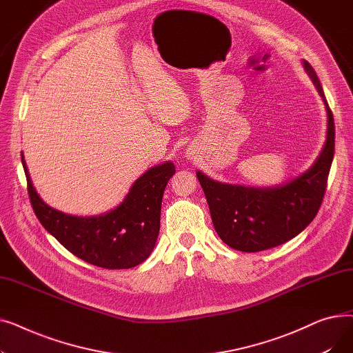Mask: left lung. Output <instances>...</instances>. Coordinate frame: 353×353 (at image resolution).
Masks as SVG:
<instances>
[{"instance_id": "1", "label": "left lung", "mask_w": 353, "mask_h": 353, "mask_svg": "<svg viewBox=\"0 0 353 353\" xmlns=\"http://www.w3.org/2000/svg\"><path fill=\"white\" fill-rule=\"evenodd\" d=\"M303 67L326 105L327 134L322 152L307 172L283 186L254 189L214 181L197 172L214 229L223 242L240 252H261L298 236L318 214L335 153V121L316 72Z\"/></svg>"}]
</instances>
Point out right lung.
I'll list each match as a JSON object with an SVG mask.
<instances>
[{"instance_id":"add662e5","label":"right lung","mask_w":353,"mask_h":353,"mask_svg":"<svg viewBox=\"0 0 353 353\" xmlns=\"http://www.w3.org/2000/svg\"><path fill=\"white\" fill-rule=\"evenodd\" d=\"M21 161L35 216L74 256L104 269H130L150 256L160 230L165 184L176 173L172 161L147 170L114 210L92 217L70 216L47 206L32 186L24 156Z\"/></svg>"}]
</instances>
